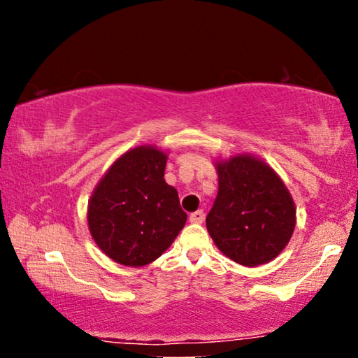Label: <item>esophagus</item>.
<instances>
[{"label":"esophagus","instance_id":"esophagus-1","mask_svg":"<svg viewBox=\"0 0 358 358\" xmlns=\"http://www.w3.org/2000/svg\"><path fill=\"white\" fill-rule=\"evenodd\" d=\"M203 218H205L203 210H197V212L190 213V217H189L190 223H202V222H203Z\"/></svg>","mask_w":358,"mask_h":358}]
</instances>
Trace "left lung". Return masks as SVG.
<instances>
[{
	"instance_id": "8db88e82",
	"label": "left lung",
	"mask_w": 358,
	"mask_h": 358,
	"mask_svg": "<svg viewBox=\"0 0 358 358\" xmlns=\"http://www.w3.org/2000/svg\"><path fill=\"white\" fill-rule=\"evenodd\" d=\"M218 195L207 229L231 261L256 267L275 259L295 229V203L282 179L254 156L217 164Z\"/></svg>"
}]
</instances>
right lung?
I'll use <instances>...</instances> for the list:
<instances>
[{
	"instance_id": "obj_1",
	"label": "right lung",
	"mask_w": 358,
	"mask_h": 358,
	"mask_svg": "<svg viewBox=\"0 0 358 358\" xmlns=\"http://www.w3.org/2000/svg\"><path fill=\"white\" fill-rule=\"evenodd\" d=\"M166 156L138 146L120 156L91 195L87 224L101 251L124 266L153 262L184 228L187 215L164 180Z\"/></svg>"
}]
</instances>
